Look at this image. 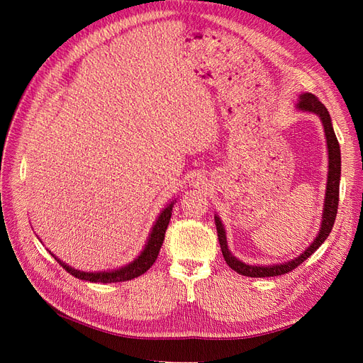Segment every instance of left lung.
<instances>
[{
  "mask_svg": "<svg viewBox=\"0 0 363 363\" xmlns=\"http://www.w3.org/2000/svg\"><path fill=\"white\" fill-rule=\"evenodd\" d=\"M296 107L300 111L306 112H312L316 113L321 118L324 131H325V138H327V148H328V179H327V192H325V201H324V212H323V224L321 230L318 233L316 239L312 242V245L307 248L303 255H300L296 259L286 262V263H280V265H271V267H252L247 265V263L238 260L232 252L228 251L227 247V238H225V230L223 227L221 219L215 216V225H216V232H218V240L219 245H221L223 256L227 262V265L236 271L238 274H242V276L247 277H276V276H283V274H288L289 271L295 269L296 267H300L301 263L311 257L313 252L321 247V244L330 235L336 213H337V206H339V180H340V150H339V142L336 139L335 130L332 125V119L330 115H328V111L325 106L318 100V96L313 94H303L300 96V103L296 104Z\"/></svg>",
  "mask_w": 363,
  "mask_h": 363,
  "instance_id": "left-lung-1",
  "label": "left lung"
}]
</instances>
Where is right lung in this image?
Instances as JSON below:
<instances>
[{"instance_id": "right-lung-1", "label": "right lung", "mask_w": 363, "mask_h": 363, "mask_svg": "<svg viewBox=\"0 0 363 363\" xmlns=\"http://www.w3.org/2000/svg\"><path fill=\"white\" fill-rule=\"evenodd\" d=\"M172 203L163 208V212L160 213V216L157 218V221L151 230V235L148 238V242L144 248V251L140 252V256L138 259H135L130 265L121 268V269H115V271H108V272H82L77 271L71 267H68L67 263H63L62 260H59L56 256L51 255L54 259H56L62 268L65 271H68L71 276L80 279V280H86V281H92V283H116V281H127L135 277L142 276V274L147 272L152 263L156 262L160 247L163 244L164 239V233H167V228L169 224V219L172 215Z\"/></svg>"}]
</instances>
